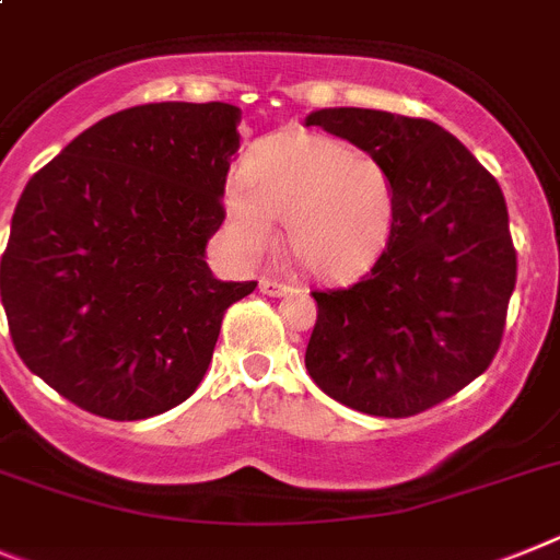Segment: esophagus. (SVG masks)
<instances>
[{
  "label": "esophagus",
  "instance_id": "obj_1",
  "mask_svg": "<svg viewBox=\"0 0 560 560\" xmlns=\"http://www.w3.org/2000/svg\"><path fill=\"white\" fill-rule=\"evenodd\" d=\"M259 290L265 295H287L290 293V284H284V281H279V279H261Z\"/></svg>",
  "mask_w": 560,
  "mask_h": 560
}]
</instances>
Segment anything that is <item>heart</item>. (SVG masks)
Here are the masks:
<instances>
[{"mask_svg":"<svg viewBox=\"0 0 560 560\" xmlns=\"http://www.w3.org/2000/svg\"><path fill=\"white\" fill-rule=\"evenodd\" d=\"M225 222L245 256H261L284 220L287 245L315 279H361L392 240L397 188L381 160L329 135L284 132L245 163V186L225 191Z\"/></svg>","mask_w":560,"mask_h":560,"instance_id":"b5f03b06","label":"heart"}]
</instances>
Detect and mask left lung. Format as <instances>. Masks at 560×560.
I'll use <instances>...</instances> for the list:
<instances>
[{"label": "left lung", "instance_id": "8db88e82", "mask_svg": "<svg viewBox=\"0 0 560 560\" xmlns=\"http://www.w3.org/2000/svg\"><path fill=\"white\" fill-rule=\"evenodd\" d=\"M397 188L392 240L358 284L315 290V386L372 417H415L476 381L499 352L515 287L508 206L493 174L442 126L381 109H318Z\"/></svg>", "mask_w": 560, "mask_h": 560}]
</instances>
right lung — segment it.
Listing matches in <instances>:
<instances>
[{"instance_id":"right-lung-1","label":"right lung","mask_w":560,"mask_h":560,"mask_svg":"<svg viewBox=\"0 0 560 560\" xmlns=\"http://www.w3.org/2000/svg\"><path fill=\"white\" fill-rule=\"evenodd\" d=\"M240 118L220 101L115 112L24 186L0 261L13 347L90 415L145 420L188 400L225 310L256 290L206 265Z\"/></svg>"}]
</instances>
